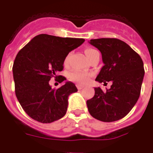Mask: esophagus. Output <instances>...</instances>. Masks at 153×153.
<instances>
[{
	"label": "esophagus",
	"mask_w": 153,
	"mask_h": 153,
	"mask_svg": "<svg viewBox=\"0 0 153 153\" xmlns=\"http://www.w3.org/2000/svg\"><path fill=\"white\" fill-rule=\"evenodd\" d=\"M77 88H78V90H82V88H84V86L80 85V84H77Z\"/></svg>",
	"instance_id": "1"
}]
</instances>
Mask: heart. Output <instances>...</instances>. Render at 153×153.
I'll return each instance as SVG.
<instances>
[{
  "label": "heart",
  "instance_id": "1",
  "mask_svg": "<svg viewBox=\"0 0 153 153\" xmlns=\"http://www.w3.org/2000/svg\"><path fill=\"white\" fill-rule=\"evenodd\" d=\"M94 49L93 48H86L85 50V54H86V57L88 58V59L91 57V55H92V53L94 52ZM71 56V54L67 55L66 59L64 60V64H67V62H68V60H69V58ZM91 74L90 73H85V72H81V71H72L69 74V79L71 80V81H74L75 82H79V83H86L87 82L89 81V79H91Z\"/></svg>",
  "mask_w": 153,
  "mask_h": 153
}]
</instances>
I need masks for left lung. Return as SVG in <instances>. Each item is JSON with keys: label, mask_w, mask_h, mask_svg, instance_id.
Wrapping results in <instances>:
<instances>
[{"label": "left lung", "mask_w": 153, "mask_h": 153, "mask_svg": "<svg viewBox=\"0 0 153 153\" xmlns=\"http://www.w3.org/2000/svg\"><path fill=\"white\" fill-rule=\"evenodd\" d=\"M90 44L102 53L104 66L96 81L113 82L103 91L94 88V96L86 101L89 113L94 118L111 122L123 118L140 97L145 75L141 58L128 44L116 38L91 39Z\"/></svg>", "instance_id": "left-lung-1"}]
</instances>
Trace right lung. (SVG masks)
Segmentation results:
<instances>
[{
    "mask_svg": "<svg viewBox=\"0 0 153 153\" xmlns=\"http://www.w3.org/2000/svg\"><path fill=\"white\" fill-rule=\"evenodd\" d=\"M84 41V39L40 34L17 53L13 67L15 93L30 117L41 123H51L66 114L68 97L78 89L71 82L52 89L49 81L53 77L59 83L67 79L57 74L63 70L70 51Z\"/></svg>",
    "mask_w": 153,
    "mask_h": 153,
    "instance_id": "1",
    "label": "right lung"
}]
</instances>
